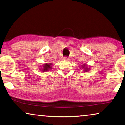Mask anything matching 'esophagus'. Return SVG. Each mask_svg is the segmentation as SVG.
Instances as JSON below:
<instances>
[{"mask_svg":"<svg viewBox=\"0 0 125 125\" xmlns=\"http://www.w3.org/2000/svg\"><path fill=\"white\" fill-rule=\"evenodd\" d=\"M63 59H64V60H68V58L67 57H64Z\"/></svg>","mask_w":125,"mask_h":125,"instance_id":"esophagus-1","label":"esophagus"}]
</instances>
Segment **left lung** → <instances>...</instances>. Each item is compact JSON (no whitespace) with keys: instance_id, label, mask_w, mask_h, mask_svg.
Returning <instances> with one entry per match:
<instances>
[{"instance_id":"1","label":"left lung","mask_w":125,"mask_h":125,"mask_svg":"<svg viewBox=\"0 0 125 125\" xmlns=\"http://www.w3.org/2000/svg\"><path fill=\"white\" fill-rule=\"evenodd\" d=\"M81 66H82V67L81 68H81L83 69L84 71H85V72H88V71H89L90 68L87 67L86 64H84V65H81Z\"/></svg>"}]
</instances>
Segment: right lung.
<instances>
[{"instance_id":"1","label":"right lung","mask_w":125,"mask_h":125,"mask_svg":"<svg viewBox=\"0 0 125 125\" xmlns=\"http://www.w3.org/2000/svg\"><path fill=\"white\" fill-rule=\"evenodd\" d=\"M52 65V63H49V64H48V63H46V64H43V67H42L41 68H40V70L41 71H49V70L52 69V67H51V65Z\"/></svg>"}]
</instances>
